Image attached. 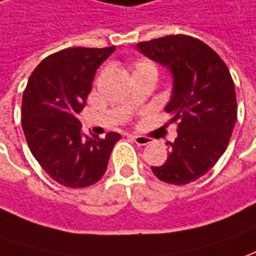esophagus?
Returning a JSON list of instances; mask_svg holds the SVG:
<instances>
[{
    "instance_id": "esophagus-1",
    "label": "esophagus",
    "mask_w": 256,
    "mask_h": 256,
    "mask_svg": "<svg viewBox=\"0 0 256 256\" xmlns=\"http://www.w3.org/2000/svg\"><path fill=\"white\" fill-rule=\"evenodd\" d=\"M132 140H133L137 146H147V144H150L151 142L150 138H147V137H144V136H132Z\"/></svg>"
}]
</instances>
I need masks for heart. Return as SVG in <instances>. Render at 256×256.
<instances>
[{"label":"heart","instance_id":"b5f03b06","mask_svg":"<svg viewBox=\"0 0 256 256\" xmlns=\"http://www.w3.org/2000/svg\"><path fill=\"white\" fill-rule=\"evenodd\" d=\"M147 68L156 70V68H154V66H152L151 62H137V64L134 66V72H137V71H142V70H147Z\"/></svg>","mask_w":256,"mask_h":256}]
</instances>
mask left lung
<instances>
[{
  "label": "left lung",
  "instance_id": "obj_1",
  "mask_svg": "<svg viewBox=\"0 0 256 256\" xmlns=\"http://www.w3.org/2000/svg\"><path fill=\"white\" fill-rule=\"evenodd\" d=\"M136 48L170 71L172 91L165 110L178 136L170 156L151 166L166 184L186 185L213 168L228 146L237 122V99L227 66L213 48L185 34L137 43Z\"/></svg>",
  "mask_w": 256,
  "mask_h": 256
}]
</instances>
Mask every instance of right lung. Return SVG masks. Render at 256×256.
Instances as JSON below:
<instances>
[{
  "instance_id": "add662e5",
  "label": "right lung",
  "mask_w": 256,
  "mask_h": 256,
  "mask_svg": "<svg viewBox=\"0 0 256 256\" xmlns=\"http://www.w3.org/2000/svg\"><path fill=\"white\" fill-rule=\"evenodd\" d=\"M71 48L48 56L29 77L22 96V128L30 152L60 185L85 188L104 176L122 136H86L78 114L92 90L96 70L114 52Z\"/></svg>"
}]
</instances>
